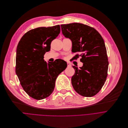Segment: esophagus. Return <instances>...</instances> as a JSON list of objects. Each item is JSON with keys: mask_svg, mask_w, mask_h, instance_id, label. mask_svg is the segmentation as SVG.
Segmentation results:
<instances>
[{"mask_svg": "<svg viewBox=\"0 0 128 128\" xmlns=\"http://www.w3.org/2000/svg\"><path fill=\"white\" fill-rule=\"evenodd\" d=\"M67 64H68V66H71L70 62H67Z\"/></svg>", "mask_w": 128, "mask_h": 128, "instance_id": "34e87169", "label": "esophagus"}]
</instances>
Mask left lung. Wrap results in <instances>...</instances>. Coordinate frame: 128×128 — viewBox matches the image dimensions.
<instances>
[{
    "label": "left lung",
    "instance_id": "1",
    "mask_svg": "<svg viewBox=\"0 0 128 128\" xmlns=\"http://www.w3.org/2000/svg\"><path fill=\"white\" fill-rule=\"evenodd\" d=\"M62 34L70 39L72 52H80L83 66L75 70L72 78L74 90L84 97L95 95L104 85L108 76V58L104 40L94 28L81 23L60 25Z\"/></svg>",
    "mask_w": 128,
    "mask_h": 128
}]
</instances>
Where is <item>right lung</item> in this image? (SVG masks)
I'll return each instance as SVG.
<instances>
[{
	"label": "right lung",
	"instance_id": "obj_1",
	"mask_svg": "<svg viewBox=\"0 0 128 128\" xmlns=\"http://www.w3.org/2000/svg\"><path fill=\"white\" fill-rule=\"evenodd\" d=\"M60 32V26L39 27L25 33L19 41L16 72L24 91L32 98L41 100L52 94L58 76L67 66L62 60L47 63L44 60L50 44Z\"/></svg>",
	"mask_w": 128,
	"mask_h": 128
}]
</instances>
